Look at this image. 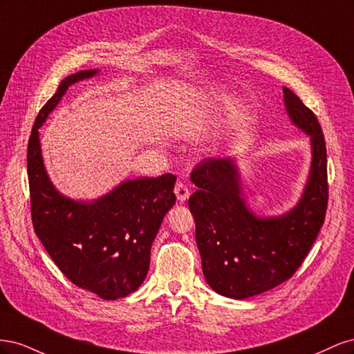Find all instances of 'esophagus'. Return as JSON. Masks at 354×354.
<instances>
[{"instance_id": "1", "label": "esophagus", "mask_w": 354, "mask_h": 354, "mask_svg": "<svg viewBox=\"0 0 354 354\" xmlns=\"http://www.w3.org/2000/svg\"><path fill=\"white\" fill-rule=\"evenodd\" d=\"M174 194H176L178 202H185L189 198L190 192H189V187L185 183H181V181H178V183L176 185V187H174Z\"/></svg>"}]
</instances>
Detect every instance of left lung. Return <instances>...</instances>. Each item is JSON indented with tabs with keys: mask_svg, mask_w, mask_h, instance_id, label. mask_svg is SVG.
Returning <instances> with one entry per match:
<instances>
[{
	"mask_svg": "<svg viewBox=\"0 0 354 354\" xmlns=\"http://www.w3.org/2000/svg\"><path fill=\"white\" fill-rule=\"evenodd\" d=\"M289 121L310 137L312 162L298 202L281 216L261 217L245 199L234 158H208L192 171L189 198L207 283L217 294L245 299L283 283L312 248L328 205L326 146L317 118L283 87Z\"/></svg>",
	"mask_w": 354,
	"mask_h": 354,
	"instance_id": "8db88e82",
	"label": "left lung"
}]
</instances>
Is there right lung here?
<instances>
[{
  "label": "right lung",
  "mask_w": 354,
  "mask_h": 354,
  "mask_svg": "<svg viewBox=\"0 0 354 354\" xmlns=\"http://www.w3.org/2000/svg\"><path fill=\"white\" fill-rule=\"evenodd\" d=\"M85 69L63 80L32 127L28 178L32 224L53 261L77 286L103 299L124 298L145 282L151 248L165 214L176 203V176L124 180L93 201L65 196L50 180L39 128L71 85L95 77Z\"/></svg>",
  "instance_id": "1"
}]
</instances>
